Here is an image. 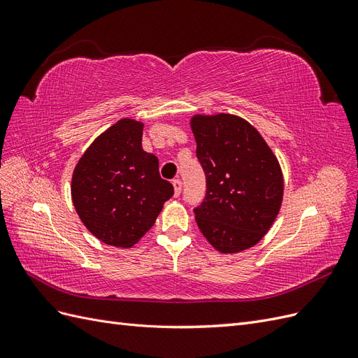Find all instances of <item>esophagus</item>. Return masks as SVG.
<instances>
[{
  "label": "esophagus",
  "mask_w": 358,
  "mask_h": 358,
  "mask_svg": "<svg viewBox=\"0 0 358 358\" xmlns=\"http://www.w3.org/2000/svg\"><path fill=\"white\" fill-rule=\"evenodd\" d=\"M173 187H175V197H179L180 192H182V182H180V179L173 180Z\"/></svg>",
  "instance_id": "34e87169"
}]
</instances>
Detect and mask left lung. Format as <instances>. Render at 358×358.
I'll list each match as a JSON object with an SVG mask.
<instances>
[{
  "mask_svg": "<svg viewBox=\"0 0 358 358\" xmlns=\"http://www.w3.org/2000/svg\"><path fill=\"white\" fill-rule=\"evenodd\" d=\"M191 128L206 175V196L194 208L200 231L224 254L245 251L272 227L284 196L279 162L245 119L196 115Z\"/></svg>",
  "mask_w": 358,
  "mask_h": 358,
  "instance_id": "obj_1",
  "label": "left lung"
}]
</instances>
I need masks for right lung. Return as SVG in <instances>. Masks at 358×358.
<instances>
[{"label":"right lung","mask_w":358,"mask_h":358,"mask_svg":"<svg viewBox=\"0 0 358 358\" xmlns=\"http://www.w3.org/2000/svg\"><path fill=\"white\" fill-rule=\"evenodd\" d=\"M143 124L121 119L96 137L73 173L71 197L96 239L129 248L155 224L173 185L142 148Z\"/></svg>","instance_id":"right-lung-1"}]
</instances>
